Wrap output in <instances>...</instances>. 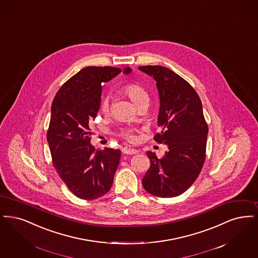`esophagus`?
<instances>
[{
	"label": "esophagus",
	"instance_id": "esophagus-1",
	"mask_svg": "<svg viewBox=\"0 0 258 258\" xmlns=\"http://www.w3.org/2000/svg\"><path fill=\"white\" fill-rule=\"evenodd\" d=\"M122 152L124 154H127V155H133V154L138 153V150L132 149V148H128V147H124V148H122Z\"/></svg>",
	"mask_w": 258,
	"mask_h": 258
}]
</instances>
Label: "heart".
<instances>
[{
    "label": "heart",
    "mask_w": 258,
    "mask_h": 258,
    "mask_svg": "<svg viewBox=\"0 0 258 258\" xmlns=\"http://www.w3.org/2000/svg\"><path fill=\"white\" fill-rule=\"evenodd\" d=\"M122 91L126 95L129 96V98L134 102L135 104L140 107L142 105H146L149 103V94L147 90L138 83H127L122 87ZM101 112L106 113L110 110V96L104 95L100 100ZM120 136L125 139L126 141L133 143L136 141L137 137L135 135L134 131L129 128H123L120 130Z\"/></svg>",
    "instance_id": "b5f03b06"
}]
</instances>
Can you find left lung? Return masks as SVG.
Returning a JSON list of instances; mask_svg holds the SVG:
<instances>
[{"instance_id":"8db88e82","label":"left lung","mask_w":258,"mask_h":258,"mask_svg":"<svg viewBox=\"0 0 258 258\" xmlns=\"http://www.w3.org/2000/svg\"><path fill=\"white\" fill-rule=\"evenodd\" d=\"M139 69L156 81L160 132L153 139L168 148L162 158L146 152L150 167L143 178V186L153 196L173 198L190 188L205 161L208 125L202 100L186 80L168 68L145 66Z\"/></svg>"}]
</instances>
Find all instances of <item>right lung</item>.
<instances>
[{
	"mask_svg": "<svg viewBox=\"0 0 258 258\" xmlns=\"http://www.w3.org/2000/svg\"><path fill=\"white\" fill-rule=\"evenodd\" d=\"M121 72L111 67H88L68 80L52 103L47 131L53 166L69 190L91 201L111 190L121 151L90 145V125L100 108L102 83Z\"/></svg>",
	"mask_w": 258,
	"mask_h": 258,
	"instance_id": "obj_1",
	"label": "right lung"
}]
</instances>
